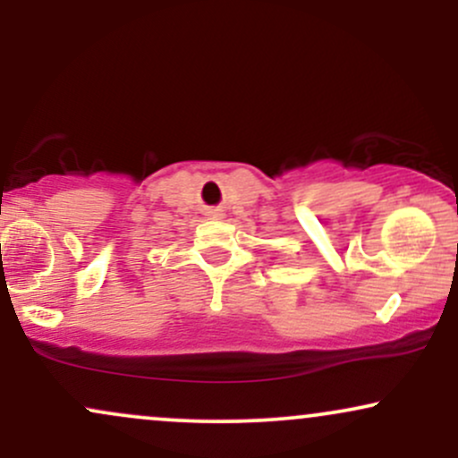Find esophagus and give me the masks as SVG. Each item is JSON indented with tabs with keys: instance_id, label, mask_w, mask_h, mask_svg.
I'll use <instances>...</instances> for the list:
<instances>
[{
	"instance_id": "esophagus-1",
	"label": "esophagus",
	"mask_w": 458,
	"mask_h": 458,
	"mask_svg": "<svg viewBox=\"0 0 458 458\" xmlns=\"http://www.w3.org/2000/svg\"><path fill=\"white\" fill-rule=\"evenodd\" d=\"M208 215H211V217H222V211H211V213H208Z\"/></svg>"
}]
</instances>
